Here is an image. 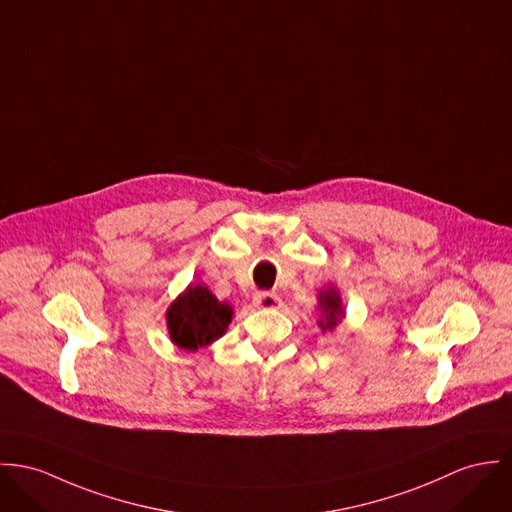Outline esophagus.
Returning a JSON list of instances; mask_svg holds the SVG:
<instances>
[{
    "label": "esophagus",
    "instance_id": "1",
    "mask_svg": "<svg viewBox=\"0 0 512 512\" xmlns=\"http://www.w3.org/2000/svg\"><path fill=\"white\" fill-rule=\"evenodd\" d=\"M253 302H255L257 308H263V310H273V308L280 306L278 294H276V292H269V290L257 292L255 298H253Z\"/></svg>",
    "mask_w": 512,
    "mask_h": 512
}]
</instances>
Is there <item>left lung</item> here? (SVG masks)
<instances>
[{
	"label": "left lung",
	"mask_w": 512,
	"mask_h": 512,
	"mask_svg": "<svg viewBox=\"0 0 512 512\" xmlns=\"http://www.w3.org/2000/svg\"><path fill=\"white\" fill-rule=\"evenodd\" d=\"M319 306L325 315V319H319V325L323 331H331L333 327H337V323H341L345 310L341 306V298L335 288H327L325 292H319Z\"/></svg>",
	"instance_id": "obj_1"
}]
</instances>
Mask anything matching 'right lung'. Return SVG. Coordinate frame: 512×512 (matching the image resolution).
Returning <instances> with one entry per match:
<instances>
[{
	"label": "right lung",
	"mask_w": 512,
	"mask_h": 512,
	"mask_svg": "<svg viewBox=\"0 0 512 512\" xmlns=\"http://www.w3.org/2000/svg\"><path fill=\"white\" fill-rule=\"evenodd\" d=\"M232 321V308L218 302L206 286H189V290L171 304L167 327L171 339L187 351H197L224 335Z\"/></svg>",
	"instance_id": "add662e5"
}]
</instances>
